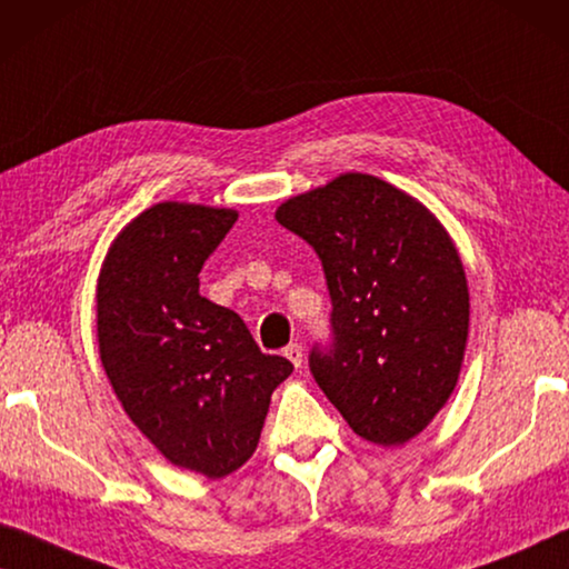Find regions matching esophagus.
<instances>
[{
  "label": "esophagus",
  "instance_id": "obj_1",
  "mask_svg": "<svg viewBox=\"0 0 569 569\" xmlns=\"http://www.w3.org/2000/svg\"><path fill=\"white\" fill-rule=\"evenodd\" d=\"M283 356H286L288 361H291L296 368H299V366L303 363V348L299 346V342H291V346H288V348L283 350Z\"/></svg>",
  "mask_w": 569,
  "mask_h": 569
}]
</instances>
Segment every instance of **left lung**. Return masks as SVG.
Masks as SVG:
<instances>
[{
	"label": "left lung",
	"instance_id": "obj_1",
	"mask_svg": "<svg viewBox=\"0 0 569 569\" xmlns=\"http://www.w3.org/2000/svg\"><path fill=\"white\" fill-rule=\"evenodd\" d=\"M276 221L315 247L335 346L311 373L353 433L402 446L453 395L469 338V286L451 234L391 182L342 172L288 198Z\"/></svg>",
	"mask_w": 569,
	"mask_h": 569
}]
</instances>
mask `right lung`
Listing matches in <instances>:
<instances>
[{"label": "right lung", "mask_w": 569, "mask_h": 569, "mask_svg": "<svg viewBox=\"0 0 569 569\" xmlns=\"http://www.w3.org/2000/svg\"><path fill=\"white\" fill-rule=\"evenodd\" d=\"M234 208L162 201L110 242L98 276V348L118 402L149 443L208 479L258 448L291 361L266 356L242 319L198 291Z\"/></svg>", "instance_id": "add662e5"}]
</instances>
